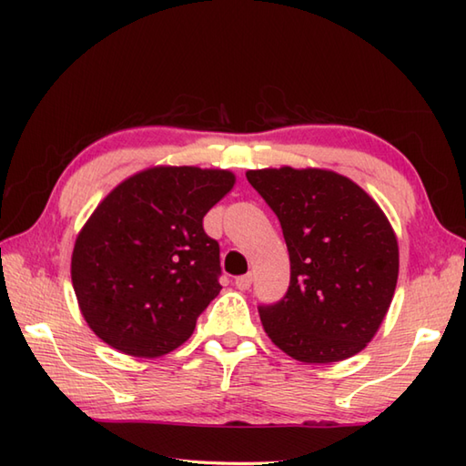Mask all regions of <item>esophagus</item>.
Returning <instances> with one entry per match:
<instances>
[{
    "label": "esophagus",
    "mask_w": 466,
    "mask_h": 466,
    "mask_svg": "<svg viewBox=\"0 0 466 466\" xmlns=\"http://www.w3.org/2000/svg\"><path fill=\"white\" fill-rule=\"evenodd\" d=\"M250 284H252V274L236 276V289H238V290H248Z\"/></svg>",
    "instance_id": "1"
}]
</instances>
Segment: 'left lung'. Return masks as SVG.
<instances>
[{"label": "left lung", "mask_w": 466, "mask_h": 466, "mask_svg": "<svg viewBox=\"0 0 466 466\" xmlns=\"http://www.w3.org/2000/svg\"><path fill=\"white\" fill-rule=\"evenodd\" d=\"M290 254L284 299L260 304L272 342L292 359L329 364L360 352L389 312L399 244L372 198L329 170H250Z\"/></svg>", "instance_id": "obj_1"}]
</instances>
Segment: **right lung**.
Segmentation results:
<instances>
[{
	"label": "right lung",
	"mask_w": 466,
	"mask_h": 466,
	"mask_svg": "<svg viewBox=\"0 0 466 466\" xmlns=\"http://www.w3.org/2000/svg\"><path fill=\"white\" fill-rule=\"evenodd\" d=\"M234 174L150 167L112 190L77 234L72 282L90 329L130 356L167 354L190 339L220 292V244L204 216Z\"/></svg>",
	"instance_id": "add662e5"
}]
</instances>
